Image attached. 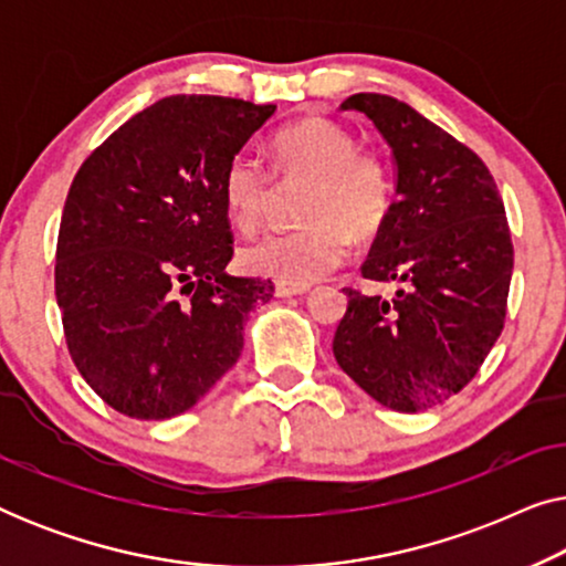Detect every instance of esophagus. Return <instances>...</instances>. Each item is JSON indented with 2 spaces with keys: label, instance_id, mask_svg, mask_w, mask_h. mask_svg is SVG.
<instances>
[{
  "label": "esophagus",
  "instance_id": "obj_1",
  "mask_svg": "<svg viewBox=\"0 0 566 566\" xmlns=\"http://www.w3.org/2000/svg\"><path fill=\"white\" fill-rule=\"evenodd\" d=\"M304 293H308V285L283 283V281H277V283H275V296H281V298H291V296H304Z\"/></svg>",
  "mask_w": 566,
  "mask_h": 566
}]
</instances>
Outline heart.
<instances>
[{"label":"heart","mask_w":566,"mask_h":566,"mask_svg":"<svg viewBox=\"0 0 566 566\" xmlns=\"http://www.w3.org/2000/svg\"><path fill=\"white\" fill-rule=\"evenodd\" d=\"M273 172L252 154H237L223 172V206L237 229L254 231L265 221L281 185H306L298 216L306 223L265 234L244 247L250 273L306 285L343 265L350 242H368L384 229L394 203V177L381 154L358 149L339 123L306 115L270 142Z\"/></svg>","instance_id":"heart-1"}]
</instances>
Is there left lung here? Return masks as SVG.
<instances>
[{"instance_id":"1","label":"left lung","mask_w":566,"mask_h":566,"mask_svg":"<svg viewBox=\"0 0 566 566\" xmlns=\"http://www.w3.org/2000/svg\"><path fill=\"white\" fill-rule=\"evenodd\" d=\"M339 107L374 123L397 167V200L360 273L405 285L389 301L345 289L332 350L384 407L422 412L476 376L505 327V206L484 161L415 107L376 92Z\"/></svg>"}]
</instances>
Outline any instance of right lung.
<instances>
[{
	"instance_id": "right-lung-1",
	"label": "right lung",
	"mask_w": 566,
	"mask_h": 566,
	"mask_svg": "<svg viewBox=\"0 0 566 566\" xmlns=\"http://www.w3.org/2000/svg\"><path fill=\"white\" fill-rule=\"evenodd\" d=\"M275 105L172 95L84 159L56 244V301L76 370L136 420L188 412L234 366L273 283L227 273L223 172Z\"/></svg>"
}]
</instances>
